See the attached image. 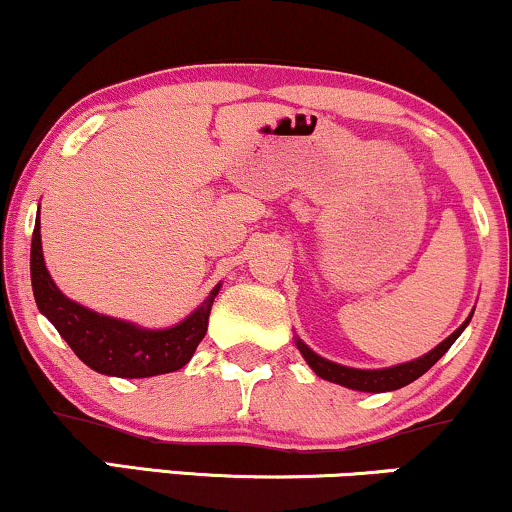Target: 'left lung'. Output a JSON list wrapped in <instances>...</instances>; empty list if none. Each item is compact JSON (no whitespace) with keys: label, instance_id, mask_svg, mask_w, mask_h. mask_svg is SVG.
I'll return each instance as SVG.
<instances>
[{"label":"left lung","instance_id":"left-lung-1","mask_svg":"<svg viewBox=\"0 0 512 512\" xmlns=\"http://www.w3.org/2000/svg\"><path fill=\"white\" fill-rule=\"evenodd\" d=\"M470 318H472V313H470ZM470 318L465 320V323L460 325L456 332L449 334V337H446L439 346H434L430 353H425V356L415 358V361L401 363V365H391V368H382V370H358V368H346V365L332 363V361H327V358L318 356V353L308 349V346L301 342L299 337H296V349L301 351V356H304V361L311 365V370L315 372V375L323 377V380L342 384V387H349L356 391H372V394H380V391H394V389L406 387V384L415 382L418 377L425 375V372L430 370L432 365L451 349L453 342H456L460 334H463V330L470 323Z\"/></svg>","mask_w":512,"mask_h":512}]
</instances>
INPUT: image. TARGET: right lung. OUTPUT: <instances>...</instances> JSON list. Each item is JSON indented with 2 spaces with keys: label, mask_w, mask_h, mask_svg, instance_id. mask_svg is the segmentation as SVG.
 I'll list each match as a JSON object with an SVG mask.
<instances>
[{
  "label": "right lung",
  "mask_w": 512,
  "mask_h": 512,
  "mask_svg": "<svg viewBox=\"0 0 512 512\" xmlns=\"http://www.w3.org/2000/svg\"><path fill=\"white\" fill-rule=\"evenodd\" d=\"M30 277H33L37 308L47 315L75 356L102 375L128 377V380L166 375L187 365L208 330V315L220 289V285L213 287L201 306L194 308L182 323L166 330H147L128 320L90 311L61 294L44 266L40 213L30 244Z\"/></svg>",
  "instance_id": "add662e5"
}]
</instances>
